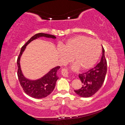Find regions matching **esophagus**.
Wrapping results in <instances>:
<instances>
[{
  "label": "esophagus",
  "instance_id": "esophagus-1",
  "mask_svg": "<svg viewBox=\"0 0 125 125\" xmlns=\"http://www.w3.org/2000/svg\"><path fill=\"white\" fill-rule=\"evenodd\" d=\"M61 73H62V75L64 76L65 77H68V72L67 70L66 69L63 68L62 69V71H61Z\"/></svg>",
  "mask_w": 125,
  "mask_h": 125
}]
</instances>
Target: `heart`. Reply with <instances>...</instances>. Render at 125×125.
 <instances>
[{"instance_id": "heart-1", "label": "heart", "mask_w": 125, "mask_h": 125, "mask_svg": "<svg viewBox=\"0 0 125 125\" xmlns=\"http://www.w3.org/2000/svg\"><path fill=\"white\" fill-rule=\"evenodd\" d=\"M101 51L100 44L96 40L84 36H77L69 39L59 51L63 63L73 59L74 64L81 70H88L94 66Z\"/></svg>"}]
</instances>
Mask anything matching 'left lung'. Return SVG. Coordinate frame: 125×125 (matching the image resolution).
Segmentation results:
<instances>
[{"instance_id": "1", "label": "left lung", "mask_w": 125, "mask_h": 125, "mask_svg": "<svg viewBox=\"0 0 125 125\" xmlns=\"http://www.w3.org/2000/svg\"><path fill=\"white\" fill-rule=\"evenodd\" d=\"M102 48L100 62L89 71L78 75L83 85L79 90L74 92L83 98L92 96L103 85L107 72V62L105 57V50L103 47Z\"/></svg>"}]
</instances>
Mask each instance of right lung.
<instances>
[{
    "mask_svg": "<svg viewBox=\"0 0 125 125\" xmlns=\"http://www.w3.org/2000/svg\"><path fill=\"white\" fill-rule=\"evenodd\" d=\"M40 37L50 38L53 40L56 39V37L52 35L44 33H37L31 37V39L22 46L21 49L19 56L18 58V60H17V64H18V76L21 85L26 94L32 98L36 99L45 98L53 92L56 86L57 80L59 79L57 73L58 69L60 68V66L53 68L43 77L35 80L29 79L25 77L23 74L20 65L21 57L26 49L27 45H29L33 40L37 39Z\"/></svg>",
    "mask_w": 125,
    "mask_h": 125,
    "instance_id": "right-lung-1",
    "label": "right lung"
}]
</instances>
